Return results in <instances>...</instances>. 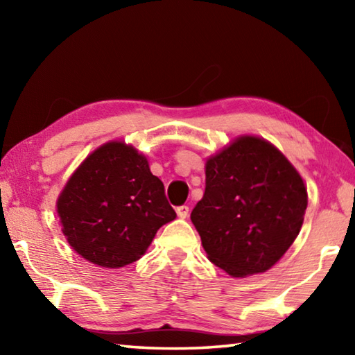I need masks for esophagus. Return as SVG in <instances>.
Listing matches in <instances>:
<instances>
[{
    "instance_id": "1",
    "label": "esophagus",
    "mask_w": 355,
    "mask_h": 355,
    "mask_svg": "<svg viewBox=\"0 0 355 355\" xmlns=\"http://www.w3.org/2000/svg\"><path fill=\"white\" fill-rule=\"evenodd\" d=\"M188 214H189V208L186 205L177 208V216L180 219H186V218H188Z\"/></svg>"
}]
</instances>
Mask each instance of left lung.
Segmentation results:
<instances>
[{"instance_id":"8db88e82","label":"left lung","mask_w":355,"mask_h":355,"mask_svg":"<svg viewBox=\"0 0 355 355\" xmlns=\"http://www.w3.org/2000/svg\"><path fill=\"white\" fill-rule=\"evenodd\" d=\"M205 177L191 220L208 260L235 279L266 272L302 228L304 178L274 144L254 135L208 156Z\"/></svg>"}]
</instances>
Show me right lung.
<instances>
[{"label":"right lung","mask_w":355,"mask_h":355,"mask_svg":"<svg viewBox=\"0 0 355 355\" xmlns=\"http://www.w3.org/2000/svg\"><path fill=\"white\" fill-rule=\"evenodd\" d=\"M56 211L70 248L107 269L139 260L156 232L177 218L147 156L119 139L84 158L59 194Z\"/></svg>","instance_id":"1"}]
</instances>
